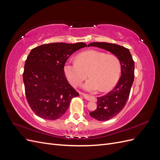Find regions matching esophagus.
Instances as JSON below:
<instances>
[{"mask_svg":"<svg viewBox=\"0 0 160 160\" xmlns=\"http://www.w3.org/2000/svg\"><path fill=\"white\" fill-rule=\"evenodd\" d=\"M81 95L83 96L84 98L88 101H96L97 99L95 98V97H92V96H89L88 95H86V94H83V93H80Z\"/></svg>","mask_w":160,"mask_h":160,"instance_id":"esophagus-1","label":"esophagus"}]
</instances>
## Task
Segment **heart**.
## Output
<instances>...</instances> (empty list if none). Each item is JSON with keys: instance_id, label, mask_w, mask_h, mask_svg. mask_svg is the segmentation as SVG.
<instances>
[{"instance_id": "b5f03b06", "label": "heart", "mask_w": 160, "mask_h": 160, "mask_svg": "<svg viewBox=\"0 0 160 160\" xmlns=\"http://www.w3.org/2000/svg\"><path fill=\"white\" fill-rule=\"evenodd\" d=\"M65 75L73 86L79 85L88 75L90 78L82 85L90 92L100 89L107 91L117 84L121 73V62L113 55L96 50H89L80 53L77 61L69 60L64 65Z\"/></svg>"}]
</instances>
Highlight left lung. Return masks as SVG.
Masks as SVG:
<instances>
[{
  "instance_id": "obj_1",
  "label": "left lung",
  "mask_w": 160,
  "mask_h": 160,
  "mask_svg": "<svg viewBox=\"0 0 160 160\" xmlns=\"http://www.w3.org/2000/svg\"><path fill=\"white\" fill-rule=\"evenodd\" d=\"M97 47L113 53L121 62V77L115 88L104 96L98 98L97 109L89 113L91 118L98 121H108L123 109L129 98L134 80L135 64L127 48L104 42H91L88 47Z\"/></svg>"
}]
</instances>
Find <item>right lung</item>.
Listing matches in <instances>:
<instances>
[{
    "label": "right lung",
    "mask_w": 160,
    "mask_h": 160,
    "mask_svg": "<svg viewBox=\"0 0 160 160\" xmlns=\"http://www.w3.org/2000/svg\"><path fill=\"white\" fill-rule=\"evenodd\" d=\"M86 47L84 42H54L31 51L25 63L23 82L28 103L38 117L60 118L71 99L79 96L66 79L64 65L72 53Z\"/></svg>",
    "instance_id": "right-lung-1"
}]
</instances>
